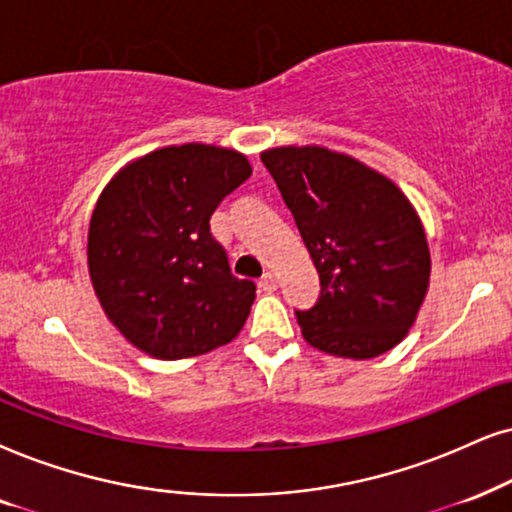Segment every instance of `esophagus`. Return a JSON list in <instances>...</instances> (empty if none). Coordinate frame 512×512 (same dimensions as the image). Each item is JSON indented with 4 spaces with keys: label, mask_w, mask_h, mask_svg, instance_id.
Returning a JSON list of instances; mask_svg holds the SVG:
<instances>
[{
    "label": "esophagus",
    "mask_w": 512,
    "mask_h": 512,
    "mask_svg": "<svg viewBox=\"0 0 512 512\" xmlns=\"http://www.w3.org/2000/svg\"><path fill=\"white\" fill-rule=\"evenodd\" d=\"M260 288L264 290V293H274V290L278 288V281H276V276L271 274V271H267V274H264V276L260 278Z\"/></svg>",
    "instance_id": "1"
}]
</instances>
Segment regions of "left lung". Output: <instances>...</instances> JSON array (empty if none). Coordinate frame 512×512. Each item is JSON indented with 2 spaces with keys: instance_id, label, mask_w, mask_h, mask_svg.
I'll return each mask as SVG.
<instances>
[{
  "instance_id": "obj_1",
  "label": "left lung",
  "mask_w": 512,
  "mask_h": 512,
  "mask_svg": "<svg viewBox=\"0 0 512 512\" xmlns=\"http://www.w3.org/2000/svg\"><path fill=\"white\" fill-rule=\"evenodd\" d=\"M262 163L321 278L314 307L295 312L304 340L345 359L385 354L409 333L430 283L428 238L409 198L321 146L269 148Z\"/></svg>"
}]
</instances>
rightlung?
<instances>
[{
	"label": "right lung",
	"mask_w": 512,
	"mask_h": 512,
	"mask_svg": "<svg viewBox=\"0 0 512 512\" xmlns=\"http://www.w3.org/2000/svg\"><path fill=\"white\" fill-rule=\"evenodd\" d=\"M250 172L243 153L184 144L134 160L103 189L89 276L103 312L141 352L198 357L241 333L257 288L231 274L210 217Z\"/></svg>",
	"instance_id": "obj_1"
}]
</instances>
